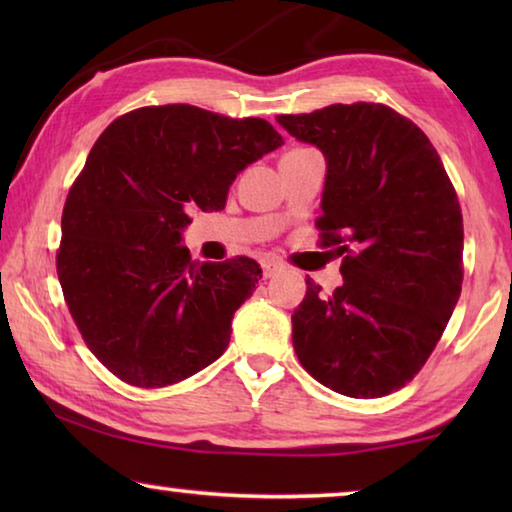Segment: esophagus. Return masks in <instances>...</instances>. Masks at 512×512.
Returning <instances> with one entry per match:
<instances>
[{"instance_id":"1","label":"esophagus","mask_w":512,"mask_h":512,"mask_svg":"<svg viewBox=\"0 0 512 512\" xmlns=\"http://www.w3.org/2000/svg\"><path fill=\"white\" fill-rule=\"evenodd\" d=\"M262 271H264V277L266 280H271V277H275L277 273L282 271V266L277 262H271V259H266V262L262 264Z\"/></svg>"}]
</instances>
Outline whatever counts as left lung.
<instances>
[{"label": "left lung", "instance_id": "left-lung-1", "mask_svg": "<svg viewBox=\"0 0 512 512\" xmlns=\"http://www.w3.org/2000/svg\"><path fill=\"white\" fill-rule=\"evenodd\" d=\"M277 124L325 155L316 225L323 246L348 253L329 298L307 277L291 316L293 348L336 393H393L418 375L461 296L454 187L427 135L381 103H334Z\"/></svg>", "mask_w": 512, "mask_h": 512}]
</instances>
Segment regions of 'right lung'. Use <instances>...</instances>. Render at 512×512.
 Returning <instances> with one entry per match:
<instances>
[{"label":"right lung","instance_id":"1","mask_svg":"<svg viewBox=\"0 0 512 512\" xmlns=\"http://www.w3.org/2000/svg\"><path fill=\"white\" fill-rule=\"evenodd\" d=\"M264 119L167 103L103 131L65 201L58 280L76 327L112 375L162 388L196 375L230 343L253 296L255 259L192 262V212H219L248 164L282 146Z\"/></svg>","mask_w":512,"mask_h":512}]
</instances>
